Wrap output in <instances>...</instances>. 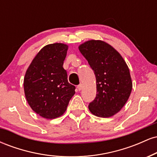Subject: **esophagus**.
I'll return each instance as SVG.
<instances>
[{"label": "esophagus", "instance_id": "esophagus-1", "mask_svg": "<svg viewBox=\"0 0 157 157\" xmlns=\"http://www.w3.org/2000/svg\"><path fill=\"white\" fill-rule=\"evenodd\" d=\"M82 87H83V86H82V84H80L77 86V89H78L79 91H81V90L82 89Z\"/></svg>", "mask_w": 157, "mask_h": 157}]
</instances>
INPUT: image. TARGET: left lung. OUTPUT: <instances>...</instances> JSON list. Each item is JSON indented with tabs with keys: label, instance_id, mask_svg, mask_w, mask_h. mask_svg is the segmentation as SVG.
Wrapping results in <instances>:
<instances>
[{
	"label": "left lung",
	"instance_id": "1",
	"mask_svg": "<svg viewBox=\"0 0 157 157\" xmlns=\"http://www.w3.org/2000/svg\"><path fill=\"white\" fill-rule=\"evenodd\" d=\"M94 72L97 95L89 105L91 113L111 117L120 111L130 97L132 80L128 65L112 46L100 40H90L79 46Z\"/></svg>",
	"mask_w": 157,
	"mask_h": 157
}]
</instances>
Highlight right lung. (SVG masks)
<instances>
[{
    "label": "right lung",
    "instance_id": "add662e5",
    "mask_svg": "<svg viewBox=\"0 0 157 157\" xmlns=\"http://www.w3.org/2000/svg\"><path fill=\"white\" fill-rule=\"evenodd\" d=\"M68 45L48 44L40 50L27 68L23 80L26 99L31 109L48 120L66 112L75 86L68 82L63 61Z\"/></svg>",
    "mask_w": 157,
    "mask_h": 157
}]
</instances>
